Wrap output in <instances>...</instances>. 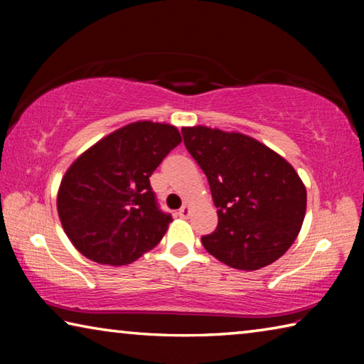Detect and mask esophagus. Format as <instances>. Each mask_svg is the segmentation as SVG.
<instances>
[{
  "mask_svg": "<svg viewBox=\"0 0 364 364\" xmlns=\"http://www.w3.org/2000/svg\"><path fill=\"white\" fill-rule=\"evenodd\" d=\"M189 213H191V208L188 205H184V207L180 208V210H178V217H180V218H188Z\"/></svg>",
  "mask_w": 364,
  "mask_h": 364,
  "instance_id": "1",
  "label": "esophagus"
}]
</instances>
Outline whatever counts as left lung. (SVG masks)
<instances>
[{
    "label": "left lung",
    "mask_w": 364,
    "mask_h": 364,
    "mask_svg": "<svg viewBox=\"0 0 364 364\" xmlns=\"http://www.w3.org/2000/svg\"><path fill=\"white\" fill-rule=\"evenodd\" d=\"M188 152L204 171L218 225L202 236L205 250L236 269L278 260L304 223L306 189L279 154L241 133L183 128Z\"/></svg>",
    "instance_id": "8db88e82"
}]
</instances>
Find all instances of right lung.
I'll return each mask as SVG.
<instances>
[{
	"label": "right lung",
	"mask_w": 364,
	"mask_h": 364,
	"mask_svg": "<svg viewBox=\"0 0 364 364\" xmlns=\"http://www.w3.org/2000/svg\"><path fill=\"white\" fill-rule=\"evenodd\" d=\"M180 143L175 127L136 122L102 138L70 165L60 181L58 212L80 254L119 267L156 247L171 215L160 210L149 178Z\"/></svg>",
	"instance_id": "right-lung-1"
}]
</instances>
